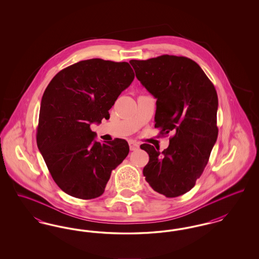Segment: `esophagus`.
Returning a JSON list of instances; mask_svg holds the SVG:
<instances>
[{
	"label": "esophagus",
	"mask_w": 259,
	"mask_h": 259,
	"mask_svg": "<svg viewBox=\"0 0 259 259\" xmlns=\"http://www.w3.org/2000/svg\"><path fill=\"white\" fill-rule=\"evenodd\" d=\"M129 147H130L131 150H136V149L139 148L140 146H139L138 143H136L135 141H129Z\"/></svg>",
	"instance_id": "esophagus-1"
}]
</instances>
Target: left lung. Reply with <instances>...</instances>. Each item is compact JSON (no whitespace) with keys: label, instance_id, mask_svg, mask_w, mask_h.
<instances>
[{"label":"left lung","instance_id":"8db88e82","mask_svg":"<svg viewBox=\"0 0 259 259\" xmlns=\"http://www.w3.org/2000/svg\"><path fill=\"white\" fill-rule=\"evenodd\" d=\"M136 76L156 101L155 128L174 132L169 147L143 144L149 161L143 174L152 189L166 197L189 191L204 171L219 129L215 88L196 62L174 55L131 60Z\"/></svg>","mask_w":259,"mask_h":259}]
</instances>
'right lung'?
<instances>
[{
	"label": "right lung",
	"instance_id": "1",
	"mask_svg": "<svg viewBox=\"0 0 259 259\" xmlns=\"http://www.w3.org/2000/svg\"><path fill=\"white\" fill-rule=\"evenodd\" d=\"M135 77L127 62L89 59L56 74L41 98L37 145L62 190L79 199L101 196L129 153L123 139L95 141L90 124L109 119V110Z\"/></svg>",
	"mask_w": 259,
	"mask_h": 259
}]
</instances>
